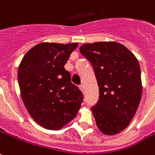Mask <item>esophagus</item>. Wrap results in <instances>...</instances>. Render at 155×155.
Returning <instances> with one entry per match:
<instances>
[{
  "instance_id": "34e87169",
  "label": "esophagus",
  "mask_w": 155,
  "mask_h": 155,
  "mask_svg": "<svg viewBox=\"0 0 155 155\" xmlns=\"http://www.w3.org/2000/svg\"><path fill=\"white\" fill-rule=\"evenodd\" d=\"M79 88H80V89L82 92H84V84H80V86H79Z\"/></svg>"
}]
</instances>
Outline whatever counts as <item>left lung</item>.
Instances as JSON below:
<instances>
[{
    "label": "left lung",
    "instance_id": "8db88e82",
    "mask_svg": "<svg viewBox=\"0 0 155 155\" xmlns=\"http://www.w3.org/2000/svg\"><path fill=\"white\" fill-rule=\"evenodd\" d=\"M80 52L93 66L99 87V101L92 107L97 126L106 135L118 134L129 125L141 98L137 58L115 41L84 44Z\"/></svg>",
    "mask_w": 155,
    "mask_h": 155
}]
</instances>
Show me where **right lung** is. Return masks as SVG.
Wrapping results in <instances>:
<instances>
[{
    "label": "right lung",
    "mask_w": 155,
    "mask_h": 155,
    "mask_svg": "<svg viewBox=\"0 0 155 155\" xmlns=\"http://www.w3.org/2000/svg\"><path fill=\"white\" fill-rule=\"evenodd\" d=\"M78 43L43 42L22 58L18 69L20 94L28 113L46 129L59 130L75 119L83 93L64 68Z\"/></svg>",
    "instance_id": "obj_1"
}]
</instances>
